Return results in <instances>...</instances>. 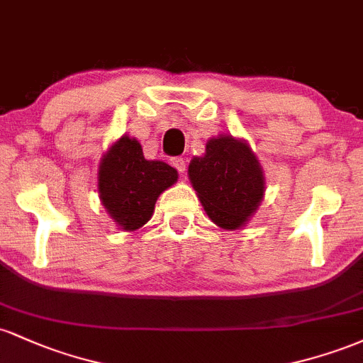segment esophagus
I'll return each instance as SVG.
<instances>
[{
	"label": "esophagus",
	"mask_w": 363,
	"mask_h": 363,
	"mask_svg": "<svg viewBox=\"0 0 363 363\" xmlns=\"http://www.w3.org/2000/svg\"><path fill=\"white\" fill-rule=\"evenodd\" d=\"M172 165L179 170V172H184V170H186V160L182 157H174L172 158Z\"/></svg>",
	"instance_id": "34e87169"
}]
</instances>
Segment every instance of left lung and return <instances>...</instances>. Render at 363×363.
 <instances>
[{
	"instance_id": "left-lung-1",
	"label": "left lung",
	"mask_w": 363,
	"mask_h": 363,
	"mask_svg": "<svg viewBox=\"0 0 363 363\" xmlns=\"http://www.w3.org/2000/svg\"><path fill=\"white\" fill-rule=\"evenodd\" d=\"M187 172L208 216L227 230L242 227L264 194L256 155L247 143L232 136L208 141L205 157H194Z\"/></svg>"
}]
</instances>
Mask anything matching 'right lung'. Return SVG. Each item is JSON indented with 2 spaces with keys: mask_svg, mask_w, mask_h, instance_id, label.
Instances as JSON below:
<instances>
[{
  "mask_svg": "<svg viewBox=\"0 0 363 363\" xmlns=\"http://www.w3.org/2000/svg\"><path fill=\"white\" fill-rule=\"evenodd\" d=\"M176 181V169L147 160L138 141L123 136L102 158L99 193L114 222L124 230H136L152 218L157 198Z\"/></svg>",
  "mask_w": 363,
  "mask_h": 363,
  "instance_id": "obj_1",
  "label": "right lung"
}]
</instances>
